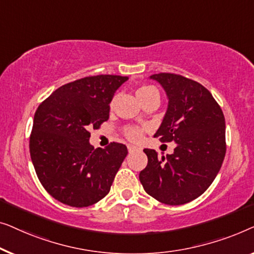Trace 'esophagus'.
Listing matches in <instances>:
<instances>
[{
	"label": "esophagus",
	"instance_id": "obj_1",
	"mask_svg": "<svg viewBox=\"0 0 254 254\" xmlns=\"http://www.w3.org/2000/svg\"><path fill=\"white\" fill-rule=\"evenodd\" d=\"M127 149H128V153H133L135 151H138V147H135L133 145H127Z\"/></svg>",
	"mask_w": 254,
	"mask_h": 254
}]
</instances>
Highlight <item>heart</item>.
Instances as JSON below:
<instances>
[{
	"instance_id": "heart-1",
	"label": "heart",
	"mask_w": 254,
	"mask_h": 254,
	"mask_svg": "<svg viewBox=\"0 0 254 254\" xmlns=\"http://www.w3.org/2000/svg\"><path fill=\"white\" fill-rule=\"evenodd\" d=\"M135 94H137L138 99L140 100L142 105L151 99H154V98L160 99L159 91L156 90L154 86H152V85H147V84L140 85V86L137 88V91H135ZM126 135L128 140L139 141L142 138V135H144V128L140 127H130L126 130Z\"/></svg>"
}]
</instances>
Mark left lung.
Returning a JSON list of instances; mask_svg holds the SVG:
<instances>
[{
    "mask_svg": "<svg viewBox=\"0 0 254 254\" xmlns=\"http://www.w3.org/2000/svg\"><path fill=\"white\" fill-rule=\"evenodd\" d=\"M167 93L168 109L154 134L176 142L173 154L159 158L145 148L148 162L139 174L144 190L166 205L200 197L215 180L226 155V122L219 103L198 81L181 74H152Z\"/></svg>",
    "mask_w": 254,
    "mask_h": 254,
    "instance_id": "8db88e82",
    "label": "left lung"
}]
</instances>
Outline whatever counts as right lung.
I'll return each mask as SVG.
<instances>
[{"instance_id": "obj_1", "label": "right lung", "mask_w": 254, "mask_h": 254, "mask_svg": "<svg viewBox=\"0 0 254 254\" xmlns=\"http://www.w3.org/2000/svg\"><path fill=\"white\" fill-rule=\"evenodd\" d=\"M127 77L99 74L63 85L34 114L30 154L37 176L53 198L72 207L94 205L109 193L127 154L126 145L90 144L88 128L109 119L114 93Z\"/></svg>"}]
</instances>
